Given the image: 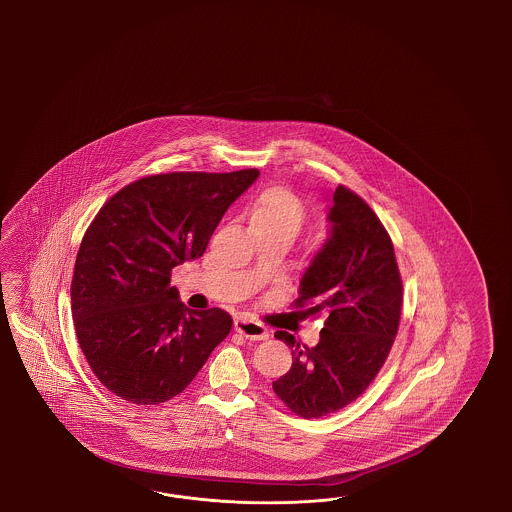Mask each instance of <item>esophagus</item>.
Segmentation results:
<instances>
[{"mask_svg":"<svg viewBox=\"0 0 512 512\" xmlns=\"http://www.w3.org/2000/svg\"><path fill=\"white\" fill-rule=\"evenodd\" d=\"M234 330L238 334H242L248 340H266L268 338V330L266 326L261 325L259 321H255L249 315H240L234 319Z\"/></svg>","mask_w":512,"mask_h":512,"instance_id":"1","label":"esophagus"}]
</instances>
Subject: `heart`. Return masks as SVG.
Here are the masks:
<instances>
[{"instance_id":"heart-1","label":"heart","mask_w":512,"mask_h":512,"mask_svg":"<svg viewBox=\"0 0 512 512\" xmlns=\"http://www.w3.org/2000/svg\"><path fill=\"white\" fill-rule=\"evenodd\" d=\"M304 204L287 187L274 186L264 189L249 208L251 229H266L278 233L295 234L304 223Z\"/></svg>"}]
</instances>
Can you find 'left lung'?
Returning a JSON list of instances; mask_svg holds the SVG:
<instances>
[{
	"label": "left lung",
	"instance_id": "1",
	"mask_svg": "<svg viewBox=\"0 0 512 512\" xmlns=\"http://www.w3.org/2000/svg\"><path fill=\"white\" fill-rule=\"evenodd\" d=\"M330 238L300 279L295 308L326 315L315 347L293 334L274 336L293 351L291 370L272 383L302 419H319L355 402L383 368L400 326L403 285L394 246L368 202L338 186Z\"/></svg>",
	"mask_w": 512,
	"mask_h": 512
}]
</instances>
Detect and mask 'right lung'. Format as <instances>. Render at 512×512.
<instances>
[{"label":"right lung","instance_id":"1","mask_svg":"<svg viewBox=\"0 0 512 512\" xmlns=\"http://www.w3.org/2000/svg\"><path fill=\"white\" fill-rule=\"evenodd\" d=\"M257 176V169L144 176L93 217L75 261L71 310L80 349L112 394L139 405L169 402L231 332L227 311L178 302L171 272L202 257Z\"/></svg>","mask_w":512,"mask_h":512}]
</instances>
